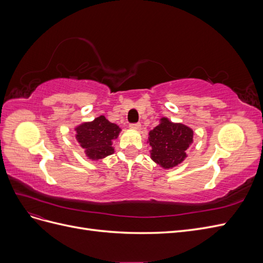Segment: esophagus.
Returning a JSON list of instances; mask_svg holds the SVG:
<instances>
[{
  "label": "esophagus",
  "mask_w": 263,
  "mask_h": 263,
  "mask_svg": "<svg viewBox=\"0 0 263 263\" xmlns=\"http://www.w3.org/2000/svg\"><path fill=\"white\" fill-rule=\"evenodd\" d=\"M140 127H141L140 123H136V124H132V125H130V128H132V129H135V130L140 129Z\"/></svg>",
  "instance_id": "obj_1"
}]
</instances>
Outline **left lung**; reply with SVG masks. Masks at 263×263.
Segmentation results:
<instances>
[{"mask_svg": "<svg viewBox=\"0 0 263 263\" xmlns=\"http://www.w3.org/2000/svg\"><path fill=\"white\" fill-rule=\"evenodd\" d=\"M150 158L163 169H172L187 157L186 150L193 142V129L169 118H160V123L148 134Z\"/></svg>", "mask_w": 263, "mask_h": 263, "instance_id": "8db88e82", "label": "left lung"}]
</instances>
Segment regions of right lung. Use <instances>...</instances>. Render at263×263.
Segmentation results:
<instances>
[{"instance_id":"add662e5","label":"right lung","mask_w":263,"mask_h":263,"mask_svg":"<svg viewBox=\"0 0 263 263\" xmlns=\"http://www.w3.org/2000/svg\"><path fill=\"white\" fill-rule=\"evenodd\" d=\"M76 138L86 157L93 161L114 154L113 140L118 137L121 128L110 123L105 116H99L92 122L82 123L76 128Z\"/></svg>"}]
</instances>
